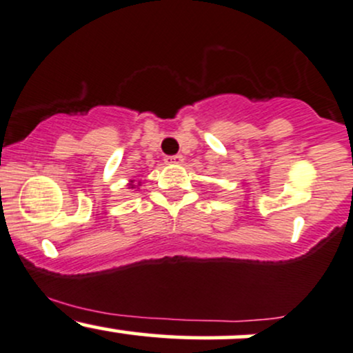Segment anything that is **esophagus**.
Returning <instances> with one entry per match:
<instances>
[{
    "instance_id": "34e87169",
    "label": "esophagus",
    "mask_w": 353,
    "mask_h": 353,
    "mask_svg": "<svg viewBox=\"0 0 353 353\" xmlns=\"http://www.w3.org/2000/svg\"><path fill=\"white\" fill-rule=\"evenodd\" d=\"M165 161H167V163H181V161H183V157H181V155H170V157H167V159H165Z\"/></svg>"
}]
</instances>
